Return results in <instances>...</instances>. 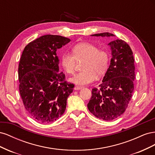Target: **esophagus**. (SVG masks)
I'll use <instances>...</instances> for the list:
<instances>
[{"mask_svg": "<svg viewBox=\"0 0 155 155\" xmlns=\"http://www.w3.org/2000/svg\"><path fill=\"white\" fill-rule=\"evenodd\" d=\"M83 87H79V86H76L74 87V90L76 91H78V90H80V89H81Z\"/></svg>", "mask_w": 155, "mask_h": 155, "instance_id": "esophagus-1", "label": "esophagus"}]
</instances>
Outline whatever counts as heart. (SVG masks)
<instances>
[{
  "mask_svg": "<svg viewBox=\"0 0 155 155\" xmlns=\"http://www.w3.org/2000/svg\"><path fill=\"white\" fill-rule=\"evenodd\" d=\"M72 53H64L61 57V64L65 72L72 74L77 61L84 60L81 69L70 78V81L78 85H86L92 83L97 77L104 75L109 68L110 56L104 49H99L95 45L81 42L74 45Z\"/></svg>",
  "mask_w": 155,
  "mask_h": 155,
  "instance_id": "obj_1",
  "label": "heart"
}]
</instances>
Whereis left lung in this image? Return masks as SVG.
Instances as JSON below:
<instances>
[{
  "label": "left lung",
  "mask_w": 155,
  "mask_h": 155,
  "mask_svg": "<svg viewBox=\"0 0 155 155\" xmlns=\"http://www.w3.org/2000/svg\"><path fill=\"white\" fill-rule=\"evenodd\" d=\"M92 35L114 36L109 32ZM108 45L112 50L110 64L100 88L92 89L87 107L97 118L111 121L122 115L128 107L134 91L135 67L133 51L125 41L115 39Z\"/></svg>",
  "instance_id": "obj_1"
}]
</instances>
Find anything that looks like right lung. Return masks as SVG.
Returning <instances> with one entry per match:
<instances>
[{
	"mask_svg": "<svg viewBox=\"0 0 155 155\" xmlns=\"http://www.w3.org/2000/svg\"><path fill=\"white\" fill-rule=\"evenodd\" d=\"M71 41L65 37L45 35L28 44L18 64L19 92L26 110L42 124L57 120L66 109L74 85L59 72L57 50Z\"/></svg>",
	"mask_w": 155,
	"mask_h": 155,
	"instance_id": "right-lung-1",
	"label": "right lung"
}]
</instances>
